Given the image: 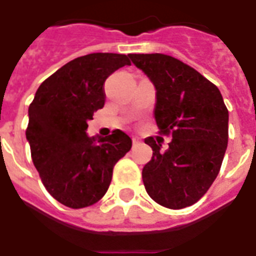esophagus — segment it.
<instances>
[{
  "label": "esophagus",
  "mask_w": 256,
  "mask_h": 256,
  "mask_svg": "<svg viewBox=\"0 0 256 256\" xmlns=\"http://www.w3.org/2000/svg\"><path fill=\"white\" fill-rule=\"evenodd\" d=\"M140 144V140L136 138V136H132V144Z\"/></svg>",
  "instance_id": "34e87169"
}]
</instances>
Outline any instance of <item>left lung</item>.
Wrapping results in <instances>:
<instances>
[{"label": "left lung", "instance_id": "obj_1", "mask_svg": "<svg viewBox=\"0 0 256 256\" xmlns=\"http://www.w3.org/2000/svg\"><path fill=\"white\" fill-rule=\"evenodd\" d=\"M156 88L154 118L172 140L166 152L152 136V160L142 170L144 188L160 206L194 204L216 178L228 142V110L219 88L196 70L166 54H128Z\"/></svg>", "mask_w": 256, "mask_h": 256}]
</instances>
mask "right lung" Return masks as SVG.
<instances>
[{
  "mask_svg": "<svg viewBox=\"0 0 256 256\" xmlns=\"http://www.w3.org/2000/svg\"><path fill=\"white\" fill-rule=\"evenodd\" d=\"M128 56L92 53L68 62L38 88L29 106L26 140L46 190L72 208L92 206L108 191L112 168L132 148L122 130L88 136V120L104 104V84Z\"/></svg>",
  "mask_w": 256,
  "mask_h": 256,
  "instance_id": "1",
  "label": "right lung"
}]
</instances>
